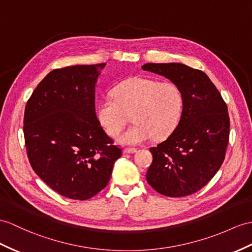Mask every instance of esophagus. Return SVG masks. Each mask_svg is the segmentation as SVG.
<instances>
[{"label":"esophagus","mask_w":252,"mask_h":252,"mask_svg":"<svg viewBox=\"0 0 252 252\" xmlns=\"http://www.w3.org/2000/svg\"><path fill=\"white\" fill-rule=\"evenodd\" d=\"M136 152L137 149H134V147H126V149H124V153H126V154H133Z\"/></svg>","instance_id":"34e87169"}]
</instances>
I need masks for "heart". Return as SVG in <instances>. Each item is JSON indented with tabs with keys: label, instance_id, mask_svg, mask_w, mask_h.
Masks as SVG:
<instances>
[{
	"label": "heart",
	"instance_id": "b5f03b06",
	"mask_svg": "<svg viewBox=\"0 0 252 252\" xmlns=\"http://www.w3.org/2000/svg\"><path fill=\"white\" fill-rule=\"evenodd\" d=\"M184 109V95L177 84L155 79L133 77L113 90L96 107L97 120L109 136H118L131 113L133 124L118 137L122 144L137 145L152 137L163 139L179 125Z\"/></svg>",
	"mask_w": 252,
	"mask_h": 252
}]
</instances>
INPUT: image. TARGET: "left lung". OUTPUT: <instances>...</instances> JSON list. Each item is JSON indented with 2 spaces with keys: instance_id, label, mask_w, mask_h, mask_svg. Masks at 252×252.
I'll use <instances>...</instances> for the list:
<instances>
[{
  "instance_id": "8db88e82",
  "label": "left lung",
  "mask_w": 252,
  "mask_h": 252,
  "mask_svg": "<svg viewBox=\"0 0 252 252\" xmlns=\"http://www.w3.org/2000/svg\"><path fill=\"white\" fill-rule=\"evenodd\" d=\"M142 69L177 84L184 95L182 118L173 132L151 147L146 181L167 197H186L210 182L224 160L230 119L221 94L205 72L181 63H147Z\"/></svg>"
}]
</instances>
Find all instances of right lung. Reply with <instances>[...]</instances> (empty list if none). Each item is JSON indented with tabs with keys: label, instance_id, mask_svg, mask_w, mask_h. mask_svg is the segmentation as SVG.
<instances>
[{
	"label": "right lung",
	"instance_id": "1",
	"mask_svg": "<svg viewBox=\"0 0 252 252\" xmlns=\"http://www.w3.org/2000/svg\"><path fill=\"white\" fill-rule=\"evenodd\" d=\"M106 63L50 71L27 102L23 133L35 173L63 197L88 200L107 186L122 150L102 129L95 85Z\"/></svg>",
	"mask_w": 252,
	"mask_h": 252
}]
</instances>
